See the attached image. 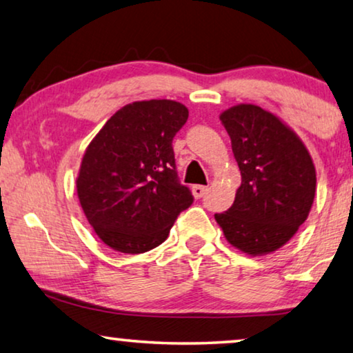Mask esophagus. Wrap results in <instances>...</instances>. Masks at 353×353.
I'll return each mask as SVG.
<instances>
[{"label":"esophagus","mask_w":353,"mask_h":353,"mask_svg":"<svg viewBox=\"0 0 353 353\" xmlns=\"http://www.w3.org/2000/svg\"><path fill=\"white\" fill-rule=\"evenodd\" d=\"M206 192H208V187H204V185H193L192 187V193H193V196L196 198V199L201 198Z\"/></svg>","instance_id":"34e87169"}]
</instances>
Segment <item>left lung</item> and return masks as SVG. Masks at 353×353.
I'll list each match as a JSON object with an SVG mask.
<instances>
[{
  "mask_svg": "<svg viewBox=\"0 0 353 353\" xmlns=\"http://www.w3.org/2000/svg\"><path fill=\"white\" fill-rule=\"evenodd\" d=\"M241 185L227 212L215 214L228 243L250 256L272 254L306 222L315 196V166L299 136L256 104L220 114Z\"/></svg>",
  "mask_w": 353,
  "mask_h": 353,
  "instance_id": "8db88e82",
  "label": "left lung"
}]
</instances>
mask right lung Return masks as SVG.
<instances>
[{
	"mask_svg": "<svg viewBox=\"0 0 353 353\" xmlns=\"http://www.w3.org/2000/svg\"><path fill=\"white\" fill-rule=\"evenodd\" d=\"M188 109L172 99L134 101L119 109L82 157L77 198L99 239L122 254L165 243L177 215L193 203L176 174L172 138Z\"/></svg>",
	"mask_w": 353,
	"mask_h": 353,
	"instance_id": "right-lung-1",
	"label": "right lung"
}]
</instances>
